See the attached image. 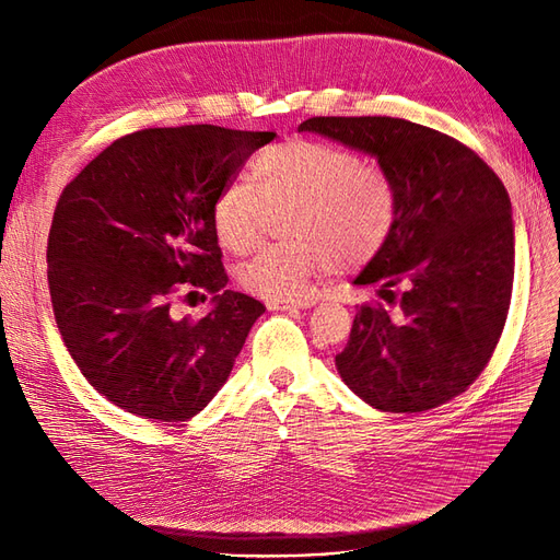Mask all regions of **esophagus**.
<instances>
[{
  "instance_id": "obj_1",
  "label": "esophagus",
  "mask_w": 560,
  "mask_h": 560,
  "mask_svg": "<svg viewBox=\"0 0 560 560\" xmlns=\"http://www.w3.org/2000/svg\"><path fill=\"white\" fill-rule=\"evenodd\" d=\"M317 299L301 296V299H282V301H268V311H292V308H311L315 306Z\"/></svg>"
}]
</instances>
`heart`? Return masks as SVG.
Here are the masks:
<instances>
[{
  "instance_id": "obj_1",
  "label": "heart",
  "mask_w": 560,
  "mask_h": 560,
  "mask_svg": "<svg viewBox=\"0 0 560 560\" xmlns=\"http://www.w3.org/2000/svg\"><path fill=\"white\" fill-rule=\"evenodd\" d=\"M292 208L284 243L261 247L238 268L245 292L282 301L315 276L374 259L397 224L395 182L376 163L331 142L287 140L259 151L249 182L235 179L212 202L219 245L245 254L259 243L268 212Z\"/></svg>"
}]
</instances>
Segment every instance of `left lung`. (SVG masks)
I'll use <instances>...</instances> for the list:
<instances>
[{"label":"left lung","mask_w":560,"mask_h":560,"mask_svg":"<svg viewBox=\"0 0 560 560\" xmlns=\"http://www.w3.org/2000/svg\"><path fill=\"white\" fill-rule=\"evenodd\" d=\"M299 130L376 156L397 189L395 231L354 280L378 284L396 311L362 303L336 354L338 374L389 413L463 395L493 358L510 313L514 222L504 184L467 144L406 118L313 116Z\"/></svg>","instance_id":"8db88e82"}]
</instances>
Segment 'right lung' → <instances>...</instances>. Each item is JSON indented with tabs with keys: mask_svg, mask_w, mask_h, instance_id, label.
I'll list each match as a JSON object with an SVG mask.
<instances>
[{
	"mask_svg": "<svg viewBox=\"0 0 560 560\" xmlns=\"http://www.w3.org/2000/svg\"><path fill=\"white\" fill-rule=\"evenodd\" d=\"M276 132L144 128L114 140L65 186L48 231L56 325L100 395L154 422H182L224 385L266 311L229 290L212 202ZM212 293L200 320L172 303Z\"/></svg>",
	"mask_w": 560,
	"mask_h": 560,
	"instance_id": "obj_1",
	"label": "right lung"
}]
</instances>
